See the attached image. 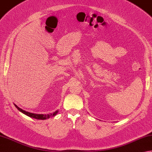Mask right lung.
Returning <instances> with one entry per match:
<instances>
[{
  "label": "right lung",
  "instance_id": "1",
  "mask_svg": "<svg viewBox=\"0 0 152 152\" xmlns=\"http://www.w3.org/2000/svg\"><path fill=\"white\" fill-rule=\"evenodd\" d=\"M14 105H15V107H16L18 110H19L20 111H21V112H22L23 113H24L25 115H26L29 116L30 117H32V118L36 119L45 120V119H49L51 117H54L58 113V111L57 110V111H54V113H49V114H35V113H32L28 112V111H25V110H23L22 109H21L20 107L17 106L15 104H14Z\"/></svg>",
  "mask_w": 152,
  "mask_h": 152
}]
</instances>
